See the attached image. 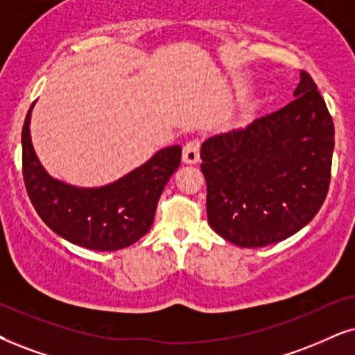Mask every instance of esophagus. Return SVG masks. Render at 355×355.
<instances>
[{
  "label": "esophagus",
  "mask_w": 355,
  "mask_h": 355,
  "mask_svg": "<svg viewBox=\"0 0 355 355\" xmlns=\"http://www.w3.org/2000/svg\"><path fill=\"white\" fill-rule=\"evenodd\" d=\"M182 160L185 164H196L200 160V141L198 139H193V141L187 142L183 147V155Z\"/></svg>",
  "instance_id": "obj_1"
}]
</instances>
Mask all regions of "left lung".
I'll list each match as a JSON object with an SVG mask.
<instances>
[{
  "mask_svg": "<svg viewBox=\"0 0 355 355\" xmlns=\"http://www.w3.org/2000/svg\"><path fill=\"white\" fill-rule=\"evenodd\" d=\"M293 100L201 146L211 230L239 248L293 236L316 216L331 182L334 124L309 73Z\"/></svg>",
  "mask_w": 355,
  "mask_h": 355,
  "instance_id": "1",
  "label": "left lung"
}]
</instances>
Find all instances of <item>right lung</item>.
I'll return each mask as SVG.
<instances>
[{
  "instance_id": "obj_1",
  "label": "right lung",
  "mask_w": 355,
  "mask_h": 355,
  "mask_svg": "<svg viewBox=\"0 0 355 355\" xmlns=\"http://www.w3.org/2000/svg\"><path fill=\"white\" fill-rule=\"evenodd\" d=\"M31 105L22 125V177L33 206L53 232L92 250H118L141 239L154 223L157 203L178 168L182 147L159 150L110 185L78 188L44 170L31 142Z\"/></svg>"
}]
</instances>
